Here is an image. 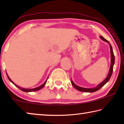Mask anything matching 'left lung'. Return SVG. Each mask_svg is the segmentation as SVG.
<instances>
[{
	"instance_id": "left-lung-1",
	"label": "left lung",
	"mask_w": 124,
	"mask_h": 124,
	"mask_svg": "<svg viewBox=\"0 0 124 124\" xmlns=\"http://www.w3.org/2000/svg\"><path fill=\"white\" fill-rule=\"evenodd\" d=\"M100 38L102 40H103L104 41L108 43L109 44V46H110V68H109V73L107 75V77H106V78L102 82L99 84L97 86H96L95 87L93 88H85V87H82L80 86H79L77 85H75V84L73 83V81L72 79H71V83L73 85V86H74L75 89L77 90H79L80 91H82V92H93L95 91H97V90L100 89L102 86L106 84L108 82V81L109 80V79L110 78L111 76H112V73H113V66L114 64V62H115V57L114 55V53H113V49L112 47V45H110V44L109 43L108 40H107L106 39H105L102 36H100Z\"/></svg>"
}]
</instances>
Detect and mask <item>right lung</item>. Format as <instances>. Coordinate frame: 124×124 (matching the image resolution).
Returning a JSON list of instances; mask_svg holds the SVG:
<instances>
[{
  "mask_svg": "<svg viewBox=\"0 0 124 124\" xmlns=\"http://www.w3.org/2000/svg\"><path fill=\"white\" fill-rule=\"evenodd\" d=\"M7 77H8V79H9V80L11 81V82L13 84H14L16 86V87H17L18 89H20L21 90H22V91H24V92H33V91H38V90H40V89H41L42 88H43L44 86V85H45V84L46 83V81H47V79H48V77H47V79L46 80V81H45L44 83L42 85H41L40 86H39V87H35V88H34V89H25V88H23V87H20V86H18V85H16L15 84L13 81H12V80H11V79L10 78H9V77L8 76V74L7 73Z\"/></svg>",
  "mask_w": 124,
  "mask_h": 124,
  "instance_id": "right-lung-1",
  "label": "right lung"
}]
</instances>
